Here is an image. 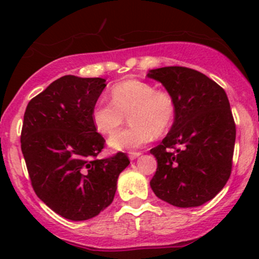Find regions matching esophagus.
<instances>
[{
    "label": "esophagus",
    "instance_id": "34e87169",
    "mask_svg": "<svg viewBox=\"0 0 259 259\" xmlns=\"http://www.w3.org/2000/svg\"><path fill=\"white\" fill-rule=\"evenodd\" d=\"M142 155V153L140 151H129V158L130 160H134V159H137L138 156Z\"/></svg>",
    "mask_w": 259,
    "mask_h": 259
}]
</instances>
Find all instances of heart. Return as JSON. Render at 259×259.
Here are the masks:
<instances>
[{"label":"heart","mask_w":259,"mask_h":259,"mask_svg":"<svg viewBox=\"0 0 259 259\" xmlns=\"http://www.w3.org/2000/svg\"><path fill=\"white\" fill-rule=\"evenodd\" d=\"M111 101L100 99L94 105L91 119L101 134H110L130 114L132 125L117 130L109 138V145L116 150L137 149L151 142L155 135L170 129L177 114L173 95L143 80H125L110 90Z\"/></svg>","instance_id":"1"}]
</instances>
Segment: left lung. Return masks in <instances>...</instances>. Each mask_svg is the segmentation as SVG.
Wrapping results in <instances>:
<instances>
[{
	"instance_id": "8db88e82",
	"label": "left lung",
	"mask_w": 259,
	"mask_h": 259,
	"mask_svg": "<svg viewBox=\"0 0 259 259\" xmlns=\"http://www.w3.org/2000/svg\"><path fill=\"white\" fill-rule=\"evenodd\" d=\"M148 76L163 83L177 104L170 132L150 150L158 161L150 187L169 204L199 207L213 199L231 177L236 122L227 94L189 67H160Z\"/></svg>"
}]
</instances>
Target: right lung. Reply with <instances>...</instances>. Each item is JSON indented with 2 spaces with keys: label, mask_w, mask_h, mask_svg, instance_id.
Masks as SVG:
<instances>
[{
  "label": "right lung",
  "mask_w": 259,
  "mask_h": 259,
  "mask_svg": "<svg viewBox=\"0 0 259 259\" xmlns=\"http://www.w3.org/2000/svg\"><path fill=\"white\" fill-rule=\"evenodd\" d=\"M105 79L66 75L31 99L23 115L21 150L36 195L55 213L86 221L111 204L125 153L98 159L105 139L91 111Z\"/></svg>",
  "instance_id": "1"
}]
</instances>
